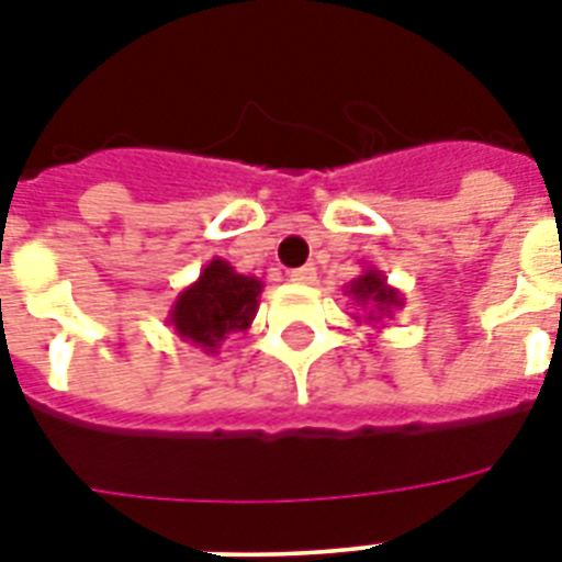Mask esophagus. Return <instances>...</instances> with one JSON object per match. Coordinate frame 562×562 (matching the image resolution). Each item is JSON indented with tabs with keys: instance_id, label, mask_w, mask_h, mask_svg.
I'll use <instances>...</instances> for the list:
<instances>
[{
	"instance_id": "1",
	"label": "esophagus",
	"mask_w": 562,
	"mask_h": 562,
	"mask_svg": "<svg viewBox=\"0 0 562 562\" xmlns=\"http://www.w3.org/2000/svg\"><path fill=\"white\" fill-rule=\"evenodd\" d=\"M291 282H297V285H315L317 282V271L312 265H303V268H294L291 271Z\"/></svg>"
}]
</instances>
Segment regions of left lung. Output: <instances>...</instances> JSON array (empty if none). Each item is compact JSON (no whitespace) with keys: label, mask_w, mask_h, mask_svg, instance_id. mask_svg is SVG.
I'll return each instance as SVG.
<instances>
[{"label":"left lung","mask_w":562,"mask_h":562,"mask_svg":"<svg viewBox=\"0 0 562 562\" xmlns=\"http://www.w3.org/2000/svg\"><path fill=\"white\" fill-rule=\"evenodd\" d=\"M344 294L352 297V303L364 312V317H356V321H359V324L364 321V324L370 326H379L382 321L393 317L396 308L405 306L402 291L387 285V277H384L379 268H364V271H361L350 285H347Z\"/></svg>","instance_id":"left-lung-1"}]
</instances>
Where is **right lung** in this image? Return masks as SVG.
I'll return each instance as SVG.
<instances>
[{
	"label": "right lung",
	"instance_id": "right-lung-1",
	"mask_svg": "<svg viewBox=\"0 0 562 562\" xmlns=\"http://www.w3.org/2000/svg\"><path fill=\"white\" fill-rule=\"evenodd\" d=\"M262 289V280L238 273L227 259L215 256L171 303L166 324L180 341L201 347L203 352H218L229 335L250 329Z\"/></svg>",
	"mask_w": 562,
	"mask_h": 562
}]
</instances>
